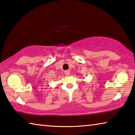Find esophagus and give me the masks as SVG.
<instances>
[{"label":"esophagus","mask_w":135,"mask_h":135,"mask_svg":"<svg viewBox=\"0 0 135 135\" xmlns=\"http://www.w3.org/2000/svg\"><path fill=\"white\" fill-rule=\"evenodd\" d=\"M65 74L66 75L68 76V75H69L70 72L69 71V70H65Z\"/></svg>","instance_id":"1"}]
</instances>
